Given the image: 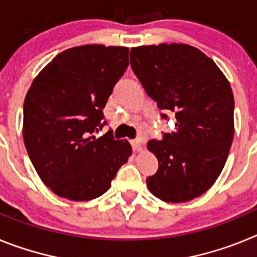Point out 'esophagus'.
<instances>
[{"label": "esophagus", "mask_w": 257, "mask_h": 257, "mask_svg": "<svg viewBox=\"0 0 257 257\" xmlns=\"http://www.w3.org/2000/svg\"><path fill=\"white\" fill-rule=\"evenodd\" d=\"M142 139H135V140H131V145H133V149L134 152H140L142 151Z\"/></svg>", "instance_id": "obj_1"}]
</instances>
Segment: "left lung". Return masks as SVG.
Wrapping results in <instances>:
<instances>
[{"instance_id":"1","label":"left lung","mask_w":257,"mask_h":257,"mask_svg":"<svg viewBox=\"0 0 257 257\" xmlns=\"http://www.w3.org/2000/svg\"><path fill=\"white\" fill-rule=\"evenodd\" d=\"M130 61L157 106L176 117L175 133L147 145L158 160V171L147 179V185L161 201L197 198L219 178L230 151L234 135L230 83L212 59L187 44L133 47Z\"/></svg>"}]
</instances>
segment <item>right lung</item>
Segmentation results:
<instances>
[{
    "mask_svg": "<svg viewBox=\"0 0 257 257\" xmlns=\"http://www.w3.org/2000/svg\"><path fill=\"white\" fill-rule=\"evenodd\" d=\"M127 65V47L83 45L58 54L33 79L23 138L38 176L59 197H100L133 153L112 131L91 135L106 123L103 109Z\"/></svg>",
    "mask_w": 257,
    "mask_h": 257,
    "instance_id": "right-lung-1",
    "label": "right lung"
}]
</instances>
